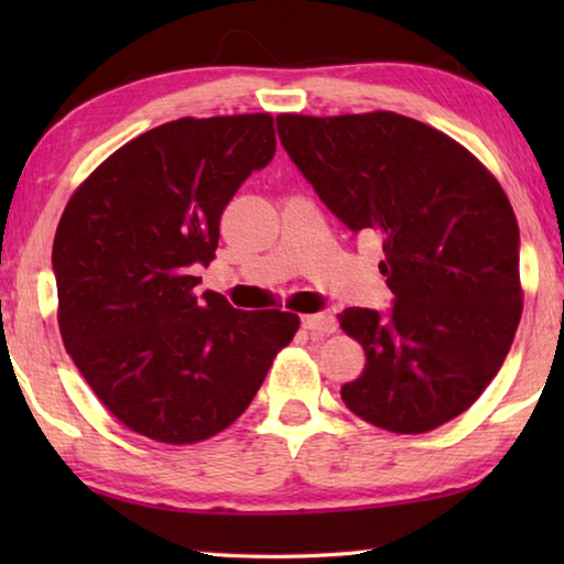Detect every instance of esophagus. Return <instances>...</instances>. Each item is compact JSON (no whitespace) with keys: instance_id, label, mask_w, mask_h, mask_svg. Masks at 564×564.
Returning <instances> with one entry per match:
<instances>
[{"instance_id":"obj_1","label":"esophagus","mask_w":564,"mask_h":564,"mask_svg":"<svg viewBox=\"0 0 564 564\" xmlns=\"http://www.w3.org/2000/svg\"><path fill=\"white\" fill-rule=\"evenodd\" d=\"M303 328L311 333H321V336H330V333H336L338 323L330 311H321L311 313V316H303Z\"/></svg>"}]
</instances>
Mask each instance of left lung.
Instances as JSON below:
<instances>
[{
	"instance_id": "8db88e82",
	"label": "left lung",
	"mask_w": 564,
	"mask_h": 564,
	"mask_svg": "<svg viewBox=\"0 0 564 564\" xmlns=\"http://www.w3.org/2000/svg\"><path fill=\"white\" fill-rule=\"evenodd\" d=\"M279 137L321 202L383 243L390 316L346 308L366 350L340 388L366 423L417 435L470 408L522 316L520 228L500 181L447 133L395 111L279 113Z\"/></svg>"
}]
</instances>
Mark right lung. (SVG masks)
I'll list each match as a JSON object with an SVG mask.
<instances>
[{"label": "right lung", "instance_id": "1", "mask_svg": "<svg viewBox=\"0 0 564 564\" xmlns=\"http://www.w3.org/2000/svg\"><path fill=\"white\" fill-rule=\"evenodd\" d=\"M275 154L271 113L184 117L113 151L74 191L52 248L64 348L104 408L166 445L218 435L259 393L295 313L196 295L224 208Z\"/></svg>", "mask_w": 564, "mask_h": 564}]
</instances>
